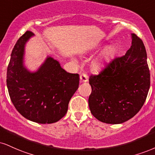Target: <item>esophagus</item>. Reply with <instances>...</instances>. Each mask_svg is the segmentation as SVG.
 Masks as SVG:
<instances>
[{"instance_id": "esophagus-1", "label": "esophagus", "mask_w": 155, "mask_h": 155, "mask_svg": "<svg viewBox=\"0 0 155 155\" xmlns=\"http://www.w3.org/2000/svg\"><path fill=\"white\" fill-rule=\"evenodd\" d=\"M80 81L81 82H87L88 81V76L84 73H82V74L80 75Z\"/></svg>"}]
</instances>
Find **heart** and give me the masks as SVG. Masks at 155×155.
Instances as JSON below:
<instances>
[{
    "label": "heart",
    "mask_w": 155,
    "mask_h": 155,
    "mask_svg": "<svg viewBox=\"0 0 155 155\" xmlns=\"http://www.w3.org/2000/svg\"><path fill=\"white\" fill-rule=\"evenodd\" d=\"M115 49L114 47L113 46H110V47H108L106 50L105 51V57L106 58H110L115 55ZM97 66V65H96Z\"/></svg>",
    "instance_id": "b5f03b06"
}]
</instances>
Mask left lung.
I'll return each instance as SVG.
<instances>
[{"instance_id":"left-lung-1","label":"left lung","mask_w":155,"mask_h":155,"mask_svg":"<svg viewBox=\"0 0 155 155\" xmlns=\"http://www.w3.org/2000/svg\"><path fill=\"white\" fill-rule=\"evenodd\" d=\"M131 37V46L125 55L115 58L100 74L89 77V109L105 124H122L133 118L148 94L150 73L146 49L137 35Z\"/></svg>"}]
</instances>
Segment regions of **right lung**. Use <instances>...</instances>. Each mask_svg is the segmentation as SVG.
I'll return each mask as SVG.
<instances>
[{
  "mask_svg": "<svg viewBox=\"0 0 155 155\" xmlns=\"http://www.w3.org/2000/svg\"><path fill=\"white\" fill-rule=\"evenodd\" d=\"M34 34L27 31L17 40L7 68L6 84L12 103L24 118L38 124H53L66 114L79 84L78 74H70L58 61L48 57L36 72L24 66V47Z\"/></svg>",
  "mask_w": 155,
  "mask_h": 155,
  "instance_id": "right-lung-1",
  "label": "right lung"
}]
</instances>
